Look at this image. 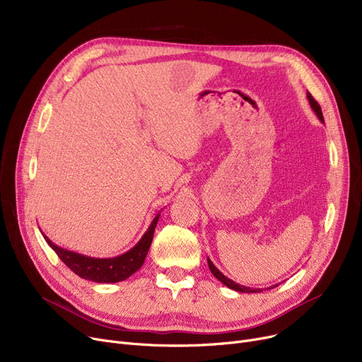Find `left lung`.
Masks as SVG:
<instances>
[{
  "instance_id": "obj_1",
  "label": "left lung",
  "mask_w": 362,
  "mask_h": 362,
  "mask_svg": "<svg viewBox=\"0 0 362 362\" xmlns=\"http://www.w3.org/2000/svg\"><path fill=\"white\" fill-rule=\"evenodd\" d=\"M307 98H308V103H310V105H311V108H313V111L315 112V116L318 117V120L321 122V123H325V117H322V112H321V107L318 105V103L313 98V95L310 93V92H307ZM206 262H208V267H210V272L213 273V276L216 277V279H218L223 284H226L227 288L229 289H232V291H236V292H242V293H257V292H262V289H259V288H250V286H243V284H239V283H236V281H233L232 279H229V277H226L217 267L216 265L213 264V261L210 259V258H206ZM277 284H274V286H270V288H267V289H273V288H276Z\"/></svg>"
}]
</instances>
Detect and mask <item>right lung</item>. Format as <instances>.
Here are the masks:
<instances>
[{
    "label": "right lung",
    "instance_id": "add662e5",
    "mask_svg": "<svg viewBox=\"0 0 362 362\" xmlns=\"http://www.w3.org/2000/svg\"><path fill=\"white\" fill-rule=\"evenodd\" d=\"M161 211H158L156 217L152 218L146 232L142 235L139 242L133 246L132 250L112 258H93L79 252L69 251L66 248H62L59 245L52 243V240L48 236H45L42 232L41 233L47 243L55 251V254L59 255V258L79 277L95 283H117L126 280L132 274H135L144 265L152 238H154V232Z\"/></svg>",
    "mask_w": 362,
    "mask_h": 362
}]
</instances>
